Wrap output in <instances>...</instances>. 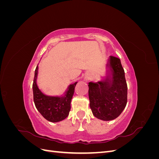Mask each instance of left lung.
Segmentation results:
<instances>
[{
  "mask_svg": "<svg viewBox=\"0 0 159 159\" xmlns=\"http://www.w3.org/2000/svg\"><path fill=\"white\" fill-rule=\"evenodd\" d=\"M109 66L111 78L88 85L90 108L95 117L103 121L119 117L127 102V85L120 59L111 56Z\"/></svg>",
  "mask_w": 159,
  "mask_h": 159,
  "instance_id": "obj_1",
  "label": "left lung"
}]
</instances>
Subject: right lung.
<instances>
[{
  "mask_svg": "<svg viewBox=\"0 0 159 159\" xmlns=\"http://www.w3.org/2000/svg\"><path fill=\"white\" fill-rule=\"evenodd\" d=\"M38 68L35 70L34 78L32 84L34 102L38 111L46 120L50 122H58L68 116L71 109V101L74 93L75 82L69 86L66 97H51L43 94L36 84Z\"/></svg>",
  "mask_w": 159,
  "mask_h": 159,
  "instance_id": "right-lung-1",
  "label": "right lung"
}]
</instances>
